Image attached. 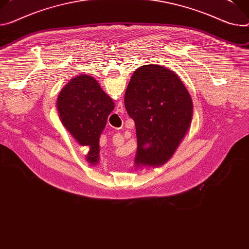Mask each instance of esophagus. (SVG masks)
<instances>
[{"label":"esophagus","mask_w":249,"mask_h":249,"mask_svg":"<svg viewBox=\"0 0 249 249\" xmlns=\"http://www.w3.org/2000/svg\"><path fill=\"white\" fill-rule=\"evenodd\" d=\"M116 140L119 142V143H123L124 142V137L122 136L121 134H116Z\"/></svg>","instance_id":"obj_1"}]
</instances>
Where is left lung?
Wrapping results in <instances>:
<instances>
[{"mask_svg": "<svg viewBox=\"0 0 249 249\" xmlns=\"http://www.w3.org/2000/svg\"><path fill=\"white\" fill-rule=\"evenodd\" d=\"M125 108L137 135L136 166L160 167L174 155L190 127L193 101L171 70L158 64L138 67L125 92Z\"/></svg>", "mask_w": 249, "mask_h": 249, "instance_id": "8db88e82", "label": "left lung"}]
</instances>
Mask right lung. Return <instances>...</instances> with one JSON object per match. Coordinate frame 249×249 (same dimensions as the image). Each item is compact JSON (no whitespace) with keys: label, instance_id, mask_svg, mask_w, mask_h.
Wrapping results in <instances>:
<instances>
[{"label":"right lung","instance_id":"right-lung-1","mask_svg":"<svg viewBox=\"0 0 249 249\" xmlns=\"http://www.w3.org/2000/svg\"><path fill=\"white\" fill-rule=\"evenodd\" d=\"M56 104L63 126L81 146L89 147L86 161L97 164L99 137L114 102L93 77L81 74L62 88Z\"/></svg>","mask_w":249,"mask_h":249}]
</instances>
